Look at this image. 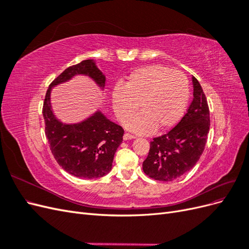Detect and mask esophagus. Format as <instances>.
I'll return each instance as SVG.
<instances>
[{
    "label": "esophagus",
    "instance_id": "34e87169",
    "mask_svg": "<svg viewBox=\"0 0 249 249\" xmlns=\"http://www.w3.org/2000/svg\"><path fill=\"white\" fill-rule=\"evenodd\" d=\"M136 138V136H134V135L130 134V133H124V140H130V139H134Z\"/></svg>",
    "mask_w": 249,
    "mask_h": 249
}]
</instances>
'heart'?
I'll return each instance as SVG.
<instances>
[{
	"label": "heart",
	"instance_id": "heart-1",
	"mask_svg": "<svg viewBox=\"0 0 249 249\" xmlns=\"http://www.w3.org/2000/svg\"><path fill=\"white\" fill-rule=\"evenodd\" d=\"M189 100V82L184 73L159 64L135 70L123 85L115 86L112 105L115 116L138 133L167 130L178 123ZM140 105H138V104Z\"/></svg>",
	"mask_w": 249,
	"mask_h": 249
}]
</instances>
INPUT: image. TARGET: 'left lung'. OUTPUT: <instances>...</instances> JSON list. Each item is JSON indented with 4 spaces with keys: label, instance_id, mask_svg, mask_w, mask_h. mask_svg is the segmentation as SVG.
<instances>
[{
    "label": "left lung",
    "instance_id": "1",
    "mask_svg": "<svg viewBox=\"0 0 249 249\" xmlns=\"http://www.w3.org/2000/svg\"><path fill=\"white\" fill-rule=\"evenodd\" d=\"M193 101L178 124L150 142L148 156L142 163L146 176L171 182L197 163L205 149L210 131V111L205 92L195 77Z\"/></svg>",
    "mask_w": 249,
    "mask_h": 249
}]
</instances>
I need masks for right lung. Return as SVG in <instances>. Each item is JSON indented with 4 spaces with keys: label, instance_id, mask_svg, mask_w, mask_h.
<instances>
[{
    "label": "right lung",
    "instance_id": "1",
    "mask_svg": "<svg viewBox=\"0 0 249 249\" xmlns=\"http://www.w3.org/2000/svg\"><path fill=\"white\" fill-rule=\"evenodd\" d=\"M76 74L90 77L102 88L106 82V77L92 59L67 67L60 73L50 84L44 97L42 115L46 136L53 156L66 172L77 178H96L110 172L113 158L123 142L124 131L100 111L79 124H66L59 122L52 111L51 90Z\"/></svg>",
    "mask_w": 249,
    "mask_h": 249
}]
</instances>
